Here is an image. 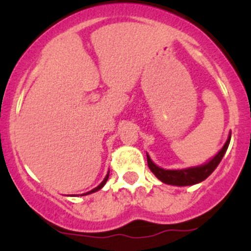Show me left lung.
<instances>
[{"instance_id": "1", "label": "left lung", "mask_w": 251, "mask_h": 251, "mask_svg": "<svg viewBox=\"0 0 251 251\" xmlns=\"http://www.w3.org/2000/svg\"><path fill=\"white\" fill-rule=\"evenodd\" d=\"M231 142V135L227 138L226 143L222 147L221 151L209 161V163L204 164V165L196 166V168H188V169H182V170H165L151 161L149 155L147 154V163H148L149 169L151 171L160 179L161 182L166 184H173V186H192V184L199 183V182L206 179L212 171L217 168L220 161L224 158L225 153H226L228 144Z\"/></svg>"}]
</instances>
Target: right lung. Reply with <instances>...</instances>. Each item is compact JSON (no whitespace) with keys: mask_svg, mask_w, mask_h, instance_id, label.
I'll return each mask as SVG.
<instances>
[{"mask_svg":"<svg viewBox=\"0 0 251 251\" xmlns=\"http://www.w3.org/2000/svg\"><path fill=\"white\" fill-rule=\"evenodd\" d=\"M108 177H109V171H108V175H107V176H105V177H104V179H103V181H102V182H100V186H97V187H96V188H93V189H92V191L87 192V193H83V194H90V193H93V192H97V191H100V188H102V187H103V186H104V184H105V182H107V181H108Z\"/></svg>","mask_w":251,"mask_h":251,"instance_id":"add662e5","label":"right lung"}]
</instances>
